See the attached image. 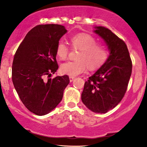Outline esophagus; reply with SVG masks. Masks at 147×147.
<instances>
[{"label":"esophagus","instance_id":"esophagus-1","mask_svg":"<svg viewBox=\"0 0 147 147\" xmlns=\"http://www.w3.org/2000/svg\"><path fill=\"white\" fill-rule=\"evenodd\" d=\"M74 77H73V76H69V81H70V82H71L72 81H73V80H74Z\"/></svg>","mask_w":147,"mask_h":147}]
</instances>
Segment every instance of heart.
Masks as SVG:
<instances>
[{
  "instance_id": "1",
  "label": "heart",
  "mask_w": 147,
  "mask_h": 147,
  "mask_svg": "<svg viewBox=\"0 0 147 147\" xmlns=\"http://www.w3.org/2000/svg\"><path fill=\"white\" fill-rule=\"evenodd\" d=\"M97 40L87 33H78L70 38V43L73 49L80 50L77 61H69L61 66V71L70 76H76L85 71L88 67L90 70H96L101 67L108 58V51ZM56 55L60 60L67 59L69 53L68 46L63 41L57 43Z\"/></svg>"
}]
</instances>
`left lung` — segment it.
I'll use <instances>...</instances> for the list:
<instances>
[{"mask_svg": "<svg viewBox=\"0 0 147 147\" xmlns=\"http://www.w3.org/2000/svg\"><path fill=\"white\" fill-rule=\"evenodd\" d=\"M94 32L104 40L110 53L106 63L84 84L82 100L96 113H106L124 96L132 74L129 51L123 40L107 28L96 27Z\"/></svg>", "mask_w": 147, "mask_h": 147, "instance_id": "1", "label": "left lung"}]
</instances>
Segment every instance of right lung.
Segmentation results:
<instances>
[{"instance_id":"1","label":"right lung","mask_w":147,"mask_h":147,"mask_svg":"<svg viewBox=\"0 0 147 147\" xmlns=\"http://www.w3.org/2000/svg\"><path fill=\"white\" fill-rule=\"evenodd\" d=\"M67 32L57 24L33 28L14 56L12 80L21 102L29 111L43 116L53 110L69 83L67 75L51 78L58 69L56 47Z\"/></svg>"}]
</instances>
